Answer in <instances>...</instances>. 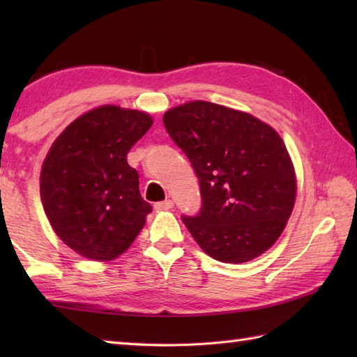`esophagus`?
<instances>
[{"label":"esophagus","mask_w":357,"mask_h":357,"mask_svg":"<svg viewBox=\"0 0 357 357\" xmlns=\"http://www.w3.org/2000/svg\"><path fill=\"white\" fill-rule=\"evenodd\" d=\"M155 208L156 210H170V208H173V201L172 199H165L162 202H156L155 204Z\"/></svg>","instance_id":"34e87169"}]
</instances>
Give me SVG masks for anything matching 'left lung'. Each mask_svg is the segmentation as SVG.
Instances as JSON below:
<instances>
[{"mask_svg": "<svg viewBox=\"0 0 357 357\" xmlns=\"http://www.w3.org/2000/svg\"><path fill=\"white\" fill-rule=\"evenodd\" d=\"M162 121L199 179V213L183 216L198 245L227 264L267 252L296 199L294 167L278 132L250 113L207 101L173 107Z\"/></svg>", "mask_w": 357, "mask_h": 357, "instance_id": "1", "label": "left lung"}]
</instances>
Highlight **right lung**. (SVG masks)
<instances>
[{"mask_svg":"<svg viewBox=\"0 0 357 357\" xmlns=\"http://www.w3.org/2000/svg\"><path fill=\"white\" fill-rule=\"evenodd\" d=\"M151 124L144 112L101 105L67 126L44 159L45 215L59 239L87 259H115L146 224L151 206L127 153Z\"/></svg>","mask_w":357,"mask_h":357,"instance_id":"1","label":"right lung"}]
</instances>
